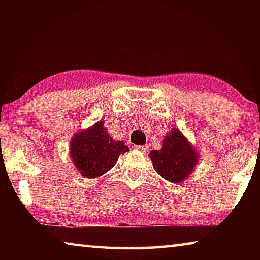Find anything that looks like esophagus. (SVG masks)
I'll list each match as a JSON object with an SVG mask.
<instances>
[{
  "label": "esophagus",
  "instance_id": "34e87169",
  "mask_svg": "<svg viewBox=\"0 0 260 260\" xmlns=\"http://www.w3.org/2000/svg\"><path fill=\"white\" fill-rule=\"evenodd\" d=\"M135 149H136V150L141 151V152H143V153H147L149 151V147L148 146H136Z\"/></svg>",
  "mask_w": 260,
  "mask_h": 260
}]
</instances>
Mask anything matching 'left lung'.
<instances>
[{
	"mask_svg": "<svg viewBox=\"0 0 260 260\" xmlns=\"http://www.w3.org/2000/svg\"><path fill=\"white\" fill-rule=\"evenodd\" d=\"M149 157L161 178L172 183H181L193 172L200 153L181 131L172 128L162 139L160 150H152Z\"/></svg>",
	"mask_w": 260,
	"mask_h": 260,
	"instance_id": "obj_1",
	"label": "left lung"
}]
</instances>
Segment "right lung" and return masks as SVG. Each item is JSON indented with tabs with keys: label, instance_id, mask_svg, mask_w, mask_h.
Instances as JSON below:
<instances>
[{
	"label": "right lung",
	"instance_id": "right-lung-1",
	"mask_svg": "<svg viewBox=\"0 0 260 260\" xmlns=\"http://www.w3.org/2000/svg\"><path fill=\"white\" fill-rule=\"evenodd\" d=\"M129 151L124 141L113 140L104 121L77 132L70 142V156L76 169L87 179L99 178L116 164L120 155Z\"/></svg>",
	"mask_w": 260,
	"mask_h": 260
}]
</instances>
